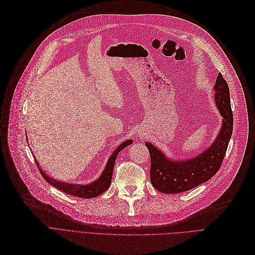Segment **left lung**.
I'll return each mask as SVG.
<instances>
[{"mask_svg":"<svg viewBox=\"0 0 255 255\" xmlns=\"http://www.w3.org/2000/svg\"><path fill=\"white\" fill-rule=\"evenodd\" d=\"M215 100L223 117V126L212 146L188 161H170L150 143H145L150 153V180L165 194L189 191L211 179L219 170L233 135L234 116L227 82L219 74L215 85Z\"/></svg>","mask_w":255,"mask_h":255,"instance_id":"obj_1","label":"left lung"}]
</instances>
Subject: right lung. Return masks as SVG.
Returning <instances> with one entry per match:
<instances>
[{"mask_svg":"<svg viewBox=\"0 0 255 255\" xmlns=\"http://www.w3.org/2000/svg\"><path fill=\"white\" fill-rule=\"evenodd\" d=\"M131 142H132L131 140H128V141H125L121 145H119V146L116 148V150L113 152V154L111 155L110 159H109L107 166L105 168L103 174L101 175V177L98 180H95V181H93V183L86 185V186L75 185V184L71 185V184L61 183V181L53 179L50 176H47V174L44 173L43 170H41L37 161H36V165L38 166L42 177L47 181L48 184H51L53 187L57 188L58 190L62 191L66 194H69V195L77 196L80 198H92V197L100 196L101 194L106 192L109 189V187H110L116 156L121 150H123L125 147H127L128 145L131 144Z\"/></svg>","mask_w":255,"mask_h":255,"instance_id":"add662e5","label":"right lung"}]
</instances>
